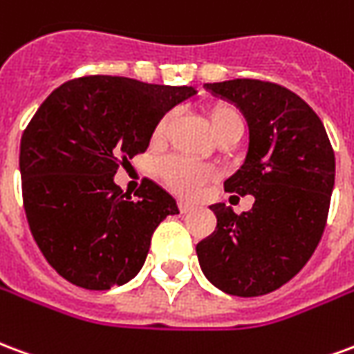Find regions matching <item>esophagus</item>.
Here are the masks:
<instances>
[{
  "mask_svg": "<svg viewBox=\"0 0 354 354\" xmlns=\"http://www.w3.org/2000/svg\"><path fill=\"white\" fill-rule=\"evenodd\" d=\"M192 209H194V205H192V203L185 202V200H180V202H179V211H180V213H190Z\"/></svg>",
  "mask_w": 354,
  "mask_h": 354,
  "instance_id": "obj_1",
  "label": "esophagus"
}]
</instances>
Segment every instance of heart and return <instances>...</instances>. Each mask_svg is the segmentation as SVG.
Listing matches in <instances>:
<instances>
[{
    "instance_id": "heart-1",
    "label": "heart",
    "mask_w": 354,
    "mask_h": 354,
    "mask_svg": "<svg viewBox=\"0 0 354 354\" xmlns=\"http://www.w3.org/2000/svg\"><path fill=\"white\" fill-rule=\"evenodd\" d=\"M236 122H243V120L239 117V113L236 109H232V107H216L209 115V126H211L215 136H218L221 131H224L228 126ZM160 130H162V126H160ZM160 174H162L167 185L175 188L177 192H180V194H194L198 187H200V183L207 180L213 175V171L209 167L190 162V160L169 158L162 164Z\"/></svg>"
}]
</instances>
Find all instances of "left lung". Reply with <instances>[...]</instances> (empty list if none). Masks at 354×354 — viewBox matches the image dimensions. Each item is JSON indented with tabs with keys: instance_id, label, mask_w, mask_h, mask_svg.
<instances>
[{
	"instance_id": "1",
	"label": "left lung",
	"mask_w": 354,
	"mask_h": 354,
	"mask_svg": "<svg viewBox=\"0 0 354 354\" xmlns=\"http://www.w3.org/2000/svg\"><path fill=\"white\" fill-rule=\"evenodd\" d=\"M203 88L241 111L249 128L243 164L224 180L252 194L236 215L213 203L216 228L196 245L200 268L232 296H262L292 279L321 241L334 190L336 158L324 124L285 86L257 79L209 82Z\"/></svg>"
}]
</instances>
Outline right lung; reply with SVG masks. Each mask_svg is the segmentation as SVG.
I'll use <instances>...</instances> for the list:
<instances>
[{
	"label": "right lung",
	"instance_id": "add662e5",
	"mask_svg": "<svg viewBox=\"0 0 354 354\" xmlns=\"http://www.w3.org/2000/svg\"><path fill=\"white\" fill-rule=\"evenodd\" d=\"M196 94L194 86L92 75L41 103L20 139L22 198L35 243L64 279L107 290L143 268L152 232L179 207L151 179L131 198L115 174L147 151L167 111Z\"/></svg>",
	"mask_w": 354,
	"mask_h": 354
}]
</instances>
